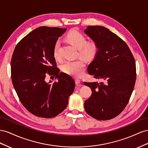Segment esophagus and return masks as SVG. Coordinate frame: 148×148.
<instances>
[{
  "label": "esophagus",
  "instance_id": "34e87169",
  "mask_svg": "<svg viewBox=\"0 0 148 148\" xmlns=\"http://www.w3.org/2000/svg\"><path fill=\"white\" fill-rule=\"evenodd\" d=\"M75 84H76L77 86H81V80H79V79H75Z\"/></svg>",
  "mask_w": 148,
  "mask_h": 148
}]
</instances>
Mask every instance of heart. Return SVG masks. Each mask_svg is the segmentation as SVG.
I'll return each mask as SVG.
<instances>
[{
	"label": "heart",
	"mask_w": 148,
	"mask_h": 148,
	"mask_svg": "<svg viewBox=\"0 0 148 148\" xmlns=\"http://www.w3.org/2000/svg\"><path fill=\"white\" fill-rule=\"evenodd\" d=\"M66 41L79 49V57L87 61H92L97 56L99 51V46L95 41L87 42L86 38L81 33L71 30L66 36ZM60 42L56 41L53 47V56L56 60L60 59ZM85 63L81 60L67 61L61 66L62 70L67 74L75 77H81L85 69Z\"/></svg>",
	"instance_id": "obj_1"
}]
</instances>
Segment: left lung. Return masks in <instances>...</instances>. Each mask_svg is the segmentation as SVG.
Instances as JSON below:
<instances>
[{
	"label": "left lung",
	"instance_id": "left-lung-1",
	"mask_svg": "<svg viewBox=\"0 0 148 148\" xmlns=\"http://www.w3.org/2000/svg\"><path fill=\"white\" fill-rule=\"evenodd\" d=\"M84 32L99 46L88 73L104 81L84 82L92 90L84 108L97 120H110L123 110L132 95L136 77L134 58L125 42L108 28L88 26Z\"/></svg>",
	"mask_w": 148,
	"mask_h": 148
}]
</instances>
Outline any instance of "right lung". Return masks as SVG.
<instances>
[{"label":"right lung","instance_id":"obj_1","mask_svg":"<svg viewBox=\"0 0 148 148\" xmlns=\"http://www.w3.org/2000/svg\"><path fill=\"white\" fill-rule=\"evenodd\" d=\"M66 28L40 27L16 45L11 60V77L21 103L35 116L50 119L66 108L75 82L60 73L53 56V47ZM57 81L46 83V75Z\"/></svg>","mask_w":148,"mask_h":148}]
</instances>
